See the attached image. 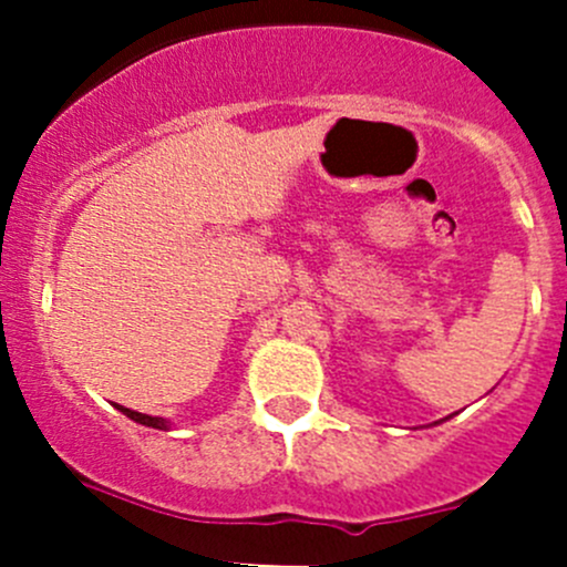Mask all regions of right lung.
<instances>
[{
    "label": "right lung",
    "instance_id": "add662e5",
    "mask_svg": "<svg viewBox=\"0 0 567 567\" xmlns=\"http://www.w3.org/2000/svg\"><path fill=\"white\" fill-rule=\"evenodd\" d=\"M117 409L123 411V414L128 416V420L140 422V425L158 427V431H169V422H167V420H162V416H147V414H140V411H131V409H125V405H117Z\"/></svg>",
    "mask_w": 567,
    "mask_h": 567
}]
</instances>
